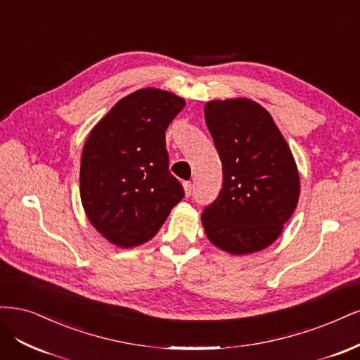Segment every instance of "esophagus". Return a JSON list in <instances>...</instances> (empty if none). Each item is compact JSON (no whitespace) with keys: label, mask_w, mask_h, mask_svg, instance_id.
Instances as JSON below:
<instances>
[{"label":"esophagus","mask_w":360,"mask_h":360,"mask_svg":"<svg viewBox=\"0 0 360 360\" xmlns=\"http://www.w3.org/2000/svg\"><path fill=\"white\" fill-rule=\"evenodd\" d=\"M184 188H185V195L190 197L193 194V182L191 181L184 182Z\"/></svg>","instance_id":"1"}]
</instances>
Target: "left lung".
Wrapping results in <instances>:
<instances>
[{
  "label": "left lung",
  "mask_w": 360,
  "mask_h": 360,
  "mask_svg": "<svg viewBox=\"0 0 360 360\" xmlns=\"http://www.w3.org/2000/svg\"><path fill=\"white\" fill-rule=\"evenodd\" d=\"M205 121L223 185L202 223L214 245L231 254L260 251L280 236L299 199V175L271 113L247 98L206 103Z\"/></svg>",
  "instance_id": "left-lung-1"
}]
</instances>
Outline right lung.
Listing matches in <instances>:
<instances>
[{
  "instance_id": "1",
  "label": "right lung",
  "mask_w": 360,
  "mask_h": 360,
  "mask_svg": "<svg viewBox=\"0 0 360 360\" xmlns=\"http://www.w3.org/2000/svg\"><path fill=\"white\" fill-rule=\"evenodd\" d=\"M185 101L139 89L108 112L88 136L80 161V199L91 224L118 247L149 240L185 195L169 170L166 130Z\"/></svg>"
}]
</instances>
